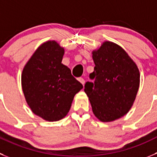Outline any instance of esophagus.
<instances>
[{"label":"esophagus","instance_id":"34e87169","mask_svg":"<svg viewBox=\"0 0 157 157\" xmlns=\"http://www.w3.org/2000/svg\"><path fill=\"white\" fill-rule=\"evenodd\" d=\"M78 80L80 82V83H82V84H84V83H85V80H84V79L83 78H81V77H80V78H78Z\"/></svg>","mask_w":157,"mask_h":157}]
</instances>
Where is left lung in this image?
<instances>
[{"label":"left lung","mask_w":157,"mask_h":157,"mask_svg":"<svg viewBox=\"0 0 157 157\" xmlns=\"http://www.w3.org/2000/svg\"><path fill=\"white\" fill-rule=\"evenodd\" d=\"M92 58L95 67L90 78L94 82H87L84 92L96 118L102 122L113 121L133 105L140 87V70L125 49L110 41L92 51Z\"/></svg>","instance_id":"8db88e82"}]
</instances>
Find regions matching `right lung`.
Masks as SVG:
<instances>
[{
    "label": "right lung",
    "instance_id": "obj_1",
    "mask_svg": "<svg viewBox=\"0 0 157 157\" xmlns=\"http://www.w3.org/2000/svg\"><path fill=\"white\" fill-rule=\"evenodd\" d=\"M64 48L55 40L44 42L26 63L21 74L25 98L35 115L56 121L68 114L83 85L62 63Z\"/></svg>",
    "mask_w": 157,
    "mask_h": 157
}]
</instances>
